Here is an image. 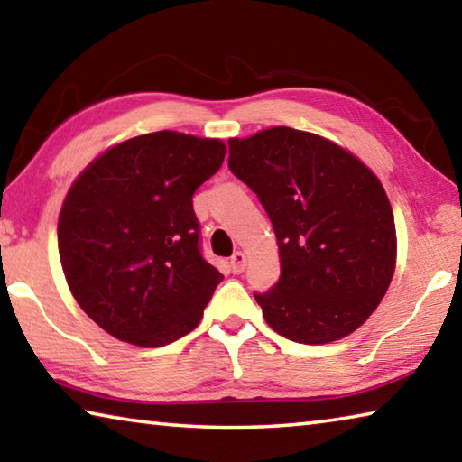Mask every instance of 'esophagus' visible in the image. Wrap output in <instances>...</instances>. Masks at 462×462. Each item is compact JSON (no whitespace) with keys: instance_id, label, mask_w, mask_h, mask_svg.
Listing matches in <instances>:
<instances>
[{"instance_id":"obj_1","label":"esophagus","mask_w":462,"mask_h":462,"mask_svg":"<svg viewBox=\"0 0 462 462\" xmlns=\"http://www.w3.org/2000/svg\"><path fill=\"white\" fill-rule=\"evenodd\" d=\"M230 269H232V273H236V275H240V273L246 269V253H242V250H236V253H234L232 259H230Z\"/></svg>"}]
</instances>
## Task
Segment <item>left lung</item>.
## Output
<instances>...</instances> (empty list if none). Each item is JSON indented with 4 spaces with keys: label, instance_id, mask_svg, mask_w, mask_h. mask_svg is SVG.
<instances>
[{
    "label": "left lung",
    "instance_id": "left-lung-1",
    "mask_svg": "<svg viewBox=\"0 0 462 462\" xmlns=\"http://www.w3.org/2000/svg\"><path fill=\"white\" fill-rule=\"evenodd\" d=\"M228 167L261 199L281 277L256 293L277 334L328 344L366 322L393 279L397 238L373 171L332 140L277 126L230 138Z\"/></svg>",
    "mask_w": 462,
    "mask_h": 462
}]
</instances>
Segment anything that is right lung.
Wrapping results in <instances>:
<instances>
[{"label":"right lung","mask_w":462,"mask_h":462,"mask_svg":"<svg viewBox=\"0 0 462 462\" xmlns=\"http://www.w3.org/2000/svg\"><path fill=\"white\" fill-rule=\"evenodd\" d=\"M226 144L173 130L107 148L75 179L59 214L69 289L99 328L154 348L199 324L224 279L201 256L193 193Z\"/></svg>","instance_id":"obj_1"}]
</instances>
